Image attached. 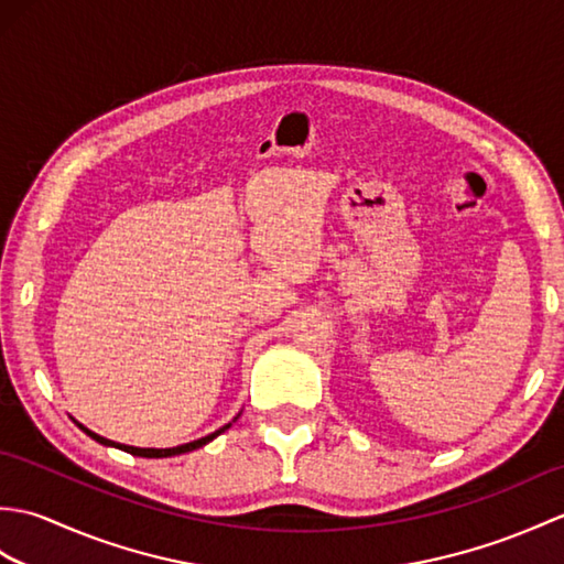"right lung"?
I'll list each match as a JSON object with an SVG mask.
<instances>
[{
    "instance_id": "obj_1",
    "label": "right lung",
    "mask_w": 564,
    "mask_h": 564,
    "mask_svg": "<svg viewBox=\"0 0 564 564\" xmlns=\"http://www.w3.org/2000/svg\"><path fill=\"white\" fill-rule=\"evenodd\" d=\"M235 419H237V416H235ZM77 426L84 431V434L91 436L94 441L104 443V446L121 448V451H126V453H130V455H142V458H170V455H182V453H188V451H196V448H200V446H206V443H210L215 436H220L223 431H225V429H230L232 424H225L223 429L213 431V434L203 436V438H198V441L184 443V446H176V448H135V446H126V443H116V441H109V438H104V436H99V434H94V431H89L87 426H82V424H77Z\"/></svg>"
}]
</instances>
